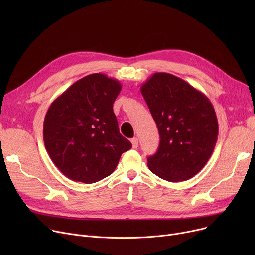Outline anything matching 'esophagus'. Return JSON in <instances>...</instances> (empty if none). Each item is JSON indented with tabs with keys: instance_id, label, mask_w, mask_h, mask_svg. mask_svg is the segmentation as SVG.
Returning a JSON list of instances; mask_svg holds the SVG:
<instances>
[{
	"instance_id": "1",
	"label": "esophagus",
	"mask_w": 255,
	"mask_h": 255,
	"mask_svg": "<svg viewBox=\"0 0 255 255\" xmlns=\"http://www.w3.org/2000/svg\"><path fill=\"white\" fill-rule=\"evenodd\" d=\"M131 143H132V146H133V149H136L137 146H138V139L136 138V137H134V138H132L131 139Z\"/></svg>"
}]
</instances>
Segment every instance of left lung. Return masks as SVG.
I'll return each mask as SVG.
<instances>
[{"mask_svg":"<svg viewBox=\"0 0 255 255\" xmlns=\"http://www.w3.org/2000/svg\"><path fill=\"white\" fill-rule=\"evenodd\" d=\"M140 92L158 127L160 143L148 166L168 182H183L204 168L218 137V121L204 93L184 79L154 73Z\"/></svg>","mask_w":255,"mask_h":255,"instance_id":"8db88e82","label":"left lung"}]
</instances>
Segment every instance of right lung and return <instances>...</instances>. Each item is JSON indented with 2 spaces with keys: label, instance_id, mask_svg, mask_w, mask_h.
I'll return each mask as SVG.
<instances>
[{
  "label": "right lung",
  "instance_id": "obj_1",
  "mask_svg": "<svg viewBox=\"0 0 255 255\" xmlns=\"http://www.w3.org/2000/svg\"><path fill=\"white\" fill-rule=\"evenodd\" d=\"M122 89L102 73L77 80L50 104L43 123L45 149L65 177L85 184L112 175L131 142L121 135L113 104Z\"/></svg>",
  "mask_w": 255,
  "mask_h": 255
}]
</instances>
